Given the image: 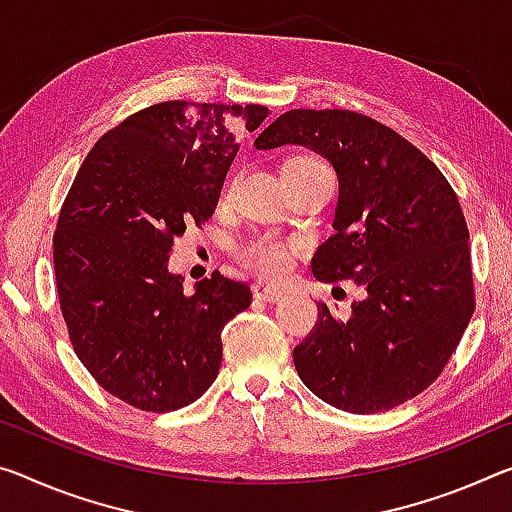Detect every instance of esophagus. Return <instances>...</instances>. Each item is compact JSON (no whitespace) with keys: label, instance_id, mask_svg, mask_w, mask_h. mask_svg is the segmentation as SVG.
<instances>
[{"label":"esophagus","instance_id":"esophagus-1","mask_svg":"<svg viewBox=\"0 0 512 512\" xmlns=\"http://www.w3.org/2000/svg\"><path fill=\"white\" fill-rule=\"evenodd\" d=\"M253 296L264 300V303H278L280 298H285V291L280 287H271V285H264V282H257V285H253Z\"/></svg>","mask_w":512,"mask_h":512}]
</instances>
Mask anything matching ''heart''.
<instances>
[{
	"label": "heart",
	"instance_id": "1",
	"mask_svg": "<svg viewBox=\"0 0 512 512\" xmlns=\"http://www.w3.org/2000/svg\"><path fill=\"white\" fill-rule=\"evenodd\" d=\"M285 166H326L321 159L312 157V154H296L289 157ZM291 257H294V246L271 237V234H257L241 241L237 246V259L246 266L248 271L264 278H280L282 273L289 269Z\"/></svg>",
	"mask_w": 512,
	"mask_h": 512
}]
</instances>
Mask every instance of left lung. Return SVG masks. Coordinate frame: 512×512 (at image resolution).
Here are the masks:
<instances>
[{
	"label": "left lung",
	"mask_w": 512,
	"mask_h": 512,
	"mask_svg": "<svg viewBox=\"0 0 512 512\" xmlns=\"http://www.w3.org/2000/svg\"><path fill=\"white\" fill-rule=\"evenodd\" d=\"M285 143L310 145L339 177L335 234L316 250L312 273L364 289L348 316L316 305L314 330L294 348L298 376L332 408L392 410L433 385L474 314L456 191L424 152L364 113L287 111L255 148Z\"/></svg>",
	"instance_id": "obj_1"
}]
</instances>
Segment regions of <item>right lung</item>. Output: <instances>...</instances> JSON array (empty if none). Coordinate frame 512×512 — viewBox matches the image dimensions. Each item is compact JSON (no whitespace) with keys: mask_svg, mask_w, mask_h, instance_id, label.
Returning a JSON list of instances; mask_svg holds the SVG:
<instances>
[{"mask_svg":"<svg viewBox=\"0 0 512 512\" xmlns=\"http://www.w3.org/2000/svg\"><path fill=\"white\" fill-rule=\"evenodd\" d=\"M269 109L168 100L132 113L93 145L54 230V278L77 358L132 408L173 412L221 369V330L248 310L241 280L214 271L193 294L168 273L186 225L214 216L239 150L230 116L253 132Z\"/></svg>","mask_w":512,"mask_h":512,"instance_id":"obj_1","label":"right lung"}]
</instances>
